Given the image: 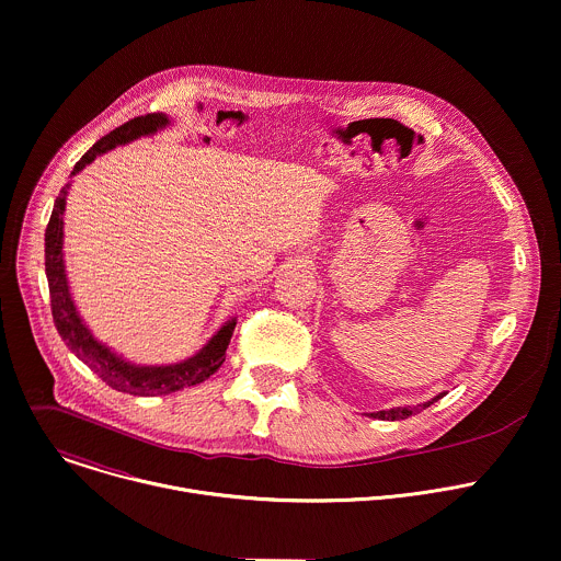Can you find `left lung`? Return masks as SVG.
I'll return each instance as SVG.
<instances>
[{
	"label": "left lung",
	"instance_id": "left-lung-1",
	"mask_svg": "<svg viewBox=\"0 0 561 561\" xmlns=\"http://www.w3.org/2000/svg\"><path fill=\"white\" fill-rule=\"evenodd\" d=\"M438 399H443V394L440 397H436V399H432L430 403H423V405H416V408H397V410H390V412H375V414H369L371 419H379V421H403V419H410L412 414H419V412H423V410H427L432 403H436Z\"/></svg>",
	"mask_w": 561,
	"mask_h": 561
}]
</instances>
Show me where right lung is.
Masks as SVG:
<instances>
[{"label":"right lung","instance_id":"right-lung-1","mask_svg":"<svg viewBox=\"0 0 561 561\" xmlns=\"http://www.w3.org/2000/svg\"><path fill=\"white\" fill-rule=\"evenodd\" d=\"M169 118L164 114H145L136 116L114 131L105 134L101 140H96L75 164L72 175L79 173L85 164H90L96 156L105 153L107 149L129 142L138 136L153 134L158 127H164ZM64 211H66V192L55 201V209L50 216V222L46 227V277L50 288V310L53 321L59 332V336L66 341L70 352H75L77 358H81L94 375L110 386L112 390H118L123 394L134 397H162L178 392L182 388H192L209 379L214 371L225 363L227 347L231 341V334L236 330V319H231L227 325H222L214 339L192 358L173 365H134L116 356L110 347L101 345L90 330L83 325L81 317L77 314V308L70 299L68 279L64 271Z\"/></svg>","mask_w":561,"mask_h":561}]
</instances>
